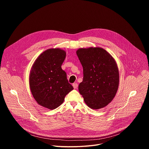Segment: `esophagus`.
Masks as SVG:
<instances>
[{
	"label": "esophagus",
	"instance_id": "34e87169",
	"mask_svg": "<svg viewBox=\"0 0 149 149\" xmlns=\"http://www.w3.org/2000/svg\"><path fill=\"white\" fill-rule=\"evenodd\" d=\"M72 86H73V87H74V89H77V88H78V84H77V83H74V84H72Z\"/></svg>",
	"mask_w": 149,
	"mask_h": 149
}]
</instances>
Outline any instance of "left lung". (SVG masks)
Masks as SVG:
<instances>
[{"instance_id": "left-lung-1", "label": "left lung", "mask_w": 149, "mask_h": 149, "mask_svg": "<svg viewBox=\"0 0 149 149\" xmlns=\"http://www.w3.org/2000/svg\"><path fill=\"white\" fill-rule=\"evenodd\" d=\"M77 55L83 68V80L78 90L90 108L98 110L114 98L119 86V72L115 59L100 47L79 48Z\"/></svg>"}]
</instances>
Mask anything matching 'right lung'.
<instances>
[{"label":"right lung","instance_id":"1","mask_svg":"<svg viewBox=\"0 0 149 149\" xmlns=\"http://www.w3.org/2000/svg\"><path fill=\"white\" fill-rule=\"evenodd\" d=\"M66 52L50 48L40 54L33 62L29 74V87L37 103L49 110L60 106L74 88L68 82L61 65Z\"/></svg>","mask_w":149,"mask_h":149}]
</instances>
